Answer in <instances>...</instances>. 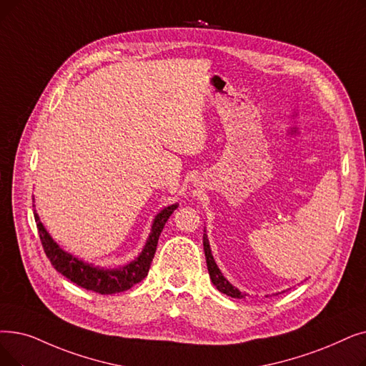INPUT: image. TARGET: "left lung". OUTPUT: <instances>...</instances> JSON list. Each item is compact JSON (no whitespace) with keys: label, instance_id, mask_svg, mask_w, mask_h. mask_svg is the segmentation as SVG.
Returning <instances> with one entry per match:
<instances>
[{"label":"left lung","instance_id":"1","mask_svg":"<svg viewBox=\"0 0 366 366\" xmlns=\"http://www.w3.org/2000/svg\"><path fill=\"white\" fill-rule=\"evenodd\" d=\"M203 249H204V256H206V264H208V272H209L211 281H212V284L215 285V287L221 293H224V295H227L230 297H237V299L245 297L247 296L245 293H241L236 287H233V285L224 278V275L221 274V271L218 269V266H217V263H215V260L212 257L209 241H208V236H206V233L203 234Z\"/></svg>","mask_w":366,"mask_h":366}]
</instances>
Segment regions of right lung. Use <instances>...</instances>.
<instances>
[{
    "label": "right lung",
    "instance_id": "add662e5",
    "mask_svg": "<svg viewBox=\"0 0 366 366\" xmlns=\"http://www.w3.org/2000/svg\"><path fill=\"white\" fill-rule=\"evenodd\" d=\"M177 208H178V203H174L167 206V208H164L160 214H157L152 222V229H151L148 241L144 249H142V252L139 254V257H136L132 263L117 269H104L99 266H92L71 256V254H69L67 251L59 248V245L52 239L51 234L46 232L44 226L40 222V217L37 215L36 211H34V218L37 222L40 241L46 256L51 260L52 266L59 274L69 278L71 282L81 285L82 289L92 290L100 295H115V293L132 289L134 284L140 282L148 275L149 266L157 249L158 237H160L163 232L166 221Z\"/></svg>",
    "mask_w": 366,
    "mask_h": 366
}]
</instances>
